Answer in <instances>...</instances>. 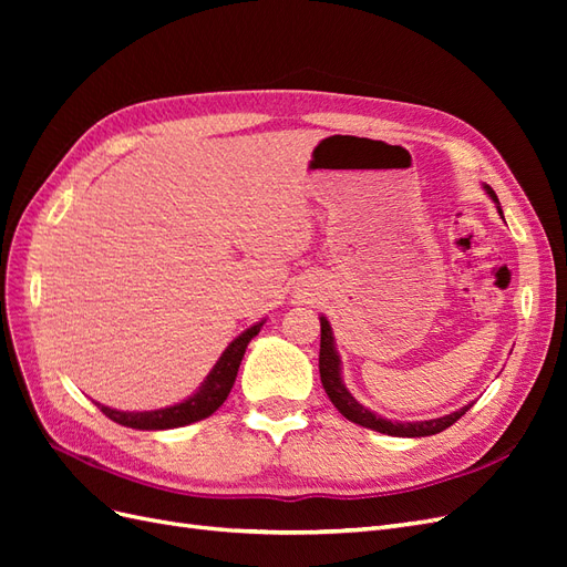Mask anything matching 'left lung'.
<instances>
[{
	"label": "left lung",
	"mask_w": 567,
	"mask_h": 567,
	"mask_svg": "<svg viewBox=\"0 0 567 567\" xmlns=\"http://www.w3.org/2000/svg\"><path fill=\"white\" fill-rule=\"evenodd\" d=\"M483 188H485V194L496 203V213L504 217L499 198H496V194L492 192L487 184H483ZM319 321H321V348H319L321 385H323L326 394H329V400L333 402V406L348 421H352L357 425H364V427H369V431H375V433L392 435V437H427V435H437L442 431H447L452 423H456L473 406V402H471L466 406H461L458 411H452V414H447V416L427 419V421H390L381 414H375V411L367 409L364 404H359L352 398V392L346 388V381H342V362H340V354H338V348H336L333 329H331L329 319H326L323 315L319 317Z\"/></svg>",
	"instance_id": "8db88e82"
}]
</instances>
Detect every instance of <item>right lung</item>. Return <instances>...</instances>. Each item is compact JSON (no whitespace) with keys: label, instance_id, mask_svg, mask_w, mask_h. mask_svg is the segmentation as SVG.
Returning <instances> with one entry per match:
<instances>
[{"label":"right lung","instance_id":"obj_1","mask_svg":"<svg viewBox=\"0 0 567 567\" xmlns=\"http://www.w3.org/2000/svg\"><path fill=\"white\" fill-rule=\"evenodd\" d=\"M262 326H265V319L252 323L250 329H246L241 336H236L229 342L227 350L221 352L217 364L208 375H205V381L198 385V390L192 394V398H186L173 406L153 409V411H120L99 402L96 406L104 411L111 421L134 427V431H169V427H182V425L208 419L229 398L248 342L260 333Z\"/></svg>","mask_w":567,"mask_h":567}]
</instances>
